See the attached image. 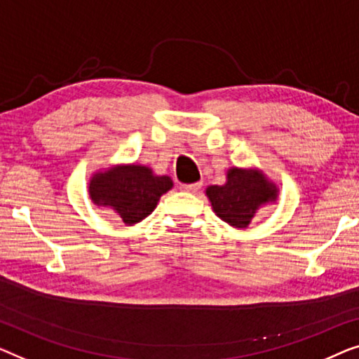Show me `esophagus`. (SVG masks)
Here are the masks:
<instances>
[{"mask_svg": "<svg viewBox=\"0 0 359 359\" xmlns=\"http://www.w3.org/2000/svg\"><path fill=\"white\" fill-rule=\"evenodd\" d=\"M201 189V182H196V184H180V190L184 191H196Z\"/></svg>", "mask_w": 359, "mask_h": 359, "instance_id": "obj_1", "label": "esophagus"}]
</instances>
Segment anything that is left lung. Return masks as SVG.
Here are the masks:
<instances>
[{
	"instance_id": "left-lung-1",
	"label": "left lung",
	"mask_w": 359,
	"mask_h": 359,
	"mask_svg": "<svg viewBox=\"0 0 359 359\" xmlns=\"http://www.w3.org/2000/svg\"><path fill=\"white\" fill-rule=\"evenodd\" d=\"M278 191L264 170L231 168L226 184L210 185L205 194L219 219L232 228L245 229L262 206L278 200Z\"/></svg>"
}]
</instances>
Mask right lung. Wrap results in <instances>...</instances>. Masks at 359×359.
<instances>
[{"instance_id":"obj_1","label":"right lung","mask_w":359,"mask_h":359,"mask_svg":"<svg viewBox=\"0 0 359 359\" xmlns=\"http://www.w3.org/2000/svg\"><path fill=\"white\" fill-rule=\"evenodd\" d=\"M174 187L169 175H158L148 165L117 164L100 169L89 179V196L99 208H109L127 226L153 213L161 196Z\"/></svg>"}]
</instances>
